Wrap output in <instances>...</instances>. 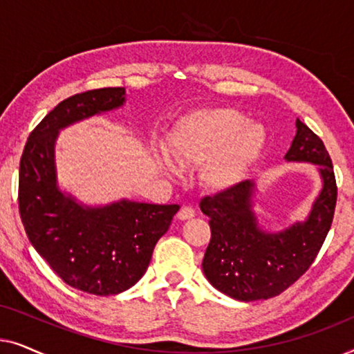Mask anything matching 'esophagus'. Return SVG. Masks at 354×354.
Returning a JSON list of instances; mask_svg holds the SVG:
<instances>
[{
    "instance_id": "esophagus-1",
    "label": "esophagus",
    "mask_w": 354,
    "mask_h": 354,
    "mask_svg": "<svg viewBox=\"0 0 354 354\" xmlns=\"http://www.w3.org/2000/svg\"><path fill=\"white\" fill-rule=\"evenodd\" d=\"M195 216V209H193L192 206H182L180 211L177 212V217L180 221H187V219H192V217Z\"/></svg>"
}]
</instances>
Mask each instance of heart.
<instances>
[{
	"label": "heart",
	"instance_id": "heart-1",
	"mask_svg": "<svg viewBox=\"0 0 354 354\" xmlns=\"http://www.w3.org/2000/svg\"><path fill=\"white\" fill-rule=\"evenodd\" d=\"M266 143L263 125L251 124L239 111L205 109L183 118L171 135V153L180 164H201L207 187L236 185L256 162ZM159 161L169 167L166 158Z\"/></svg>",
	"mask_w": 354,
	"mask_h": 354
}]
</instances>
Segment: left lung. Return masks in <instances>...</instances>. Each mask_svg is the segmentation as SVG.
<instances>
[{"instance_id":"8db88e82","label":"left lung","mask_w":354,"mask_h":354,"mask_svg":"<svg viewBox=\"0 0 354 354\" xmlns=\"http://www.w3.org/2000/svg\"><path fill=\"white\" fill-rule=\"evenodd\" d=\"M285 159L317 164L321 172L322 190L304 222L279 234L261 230L251 209L254 183L250 180L200 201L211 227L203 272L212 287L240 301L268 299L285 292L314 263L330 230L337 205L332 159L322 140L299 119Z\"/></svg>"}]
</instances>
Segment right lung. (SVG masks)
I'll use <instances>...</instances> for the list:
<instances>
[{"instance_id":"right-lung-1","label":"right lung","mask_w":354,"mask_h":354,"mask_svg":"<svg viewBox=\"0 0 354 354\" xmlns=\"http://www.w3.org/2000/svg\"><path fill=\"white\" fill-rule=\"evenodd\" d=\"M124 101L122 86L61 101L28 135L19 166V212L33 248L67 285L100 297L122 293L143 277L154 246L180 207L129 200L88 207L57 187L59 130Z\"/></svg>"}]
</instances>
